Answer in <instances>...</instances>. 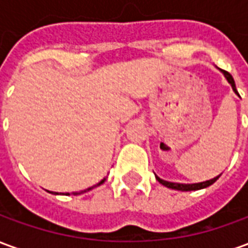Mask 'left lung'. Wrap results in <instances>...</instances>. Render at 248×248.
Segmentation results:
<instances>
[{
	"label": "left lung",
	"mask_w": 248,
	"mask_h": 248,
	"mask_svg": "<svg viewBox=\"0 0 248 248\" xmlns=\"http://www.w3.org/2000/svg\"><path fill=\"white\" fill-rule=\"evenodd\" d=\"M224 74V77H226V79L229 81V83L231 85V87H232V90H234L236 94H238V92H236V87H235V81L234 78H232V76L230 74V73H227V71H222ZM220 177V175H218V177L213 178V179H210V181H206V182H201V183H174V182H167V181H163V179H161L159 177H156V181L161 183V185H163V186L169 187V188H172V190H178V191H195V190H201V188H206V187L211 186L214 182H217V179Z\"/></svg>",
	"instance_id": "obj_1"
}]
</instances>
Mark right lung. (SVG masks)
I'll list each match as a JSON object with an SVG mask.
<instances>
[{"label": "right lung", "instance_id": "add662e5", "mask_svg": "<svg viewBox=\"0 0 248 248\" xmlns=\"http://www.w3.org/2000/svg\"><path fill=\"white\" fill-rule=\"evenodd\" d=\"M105 181H106V178H103L102 181H101V182L98 183V185H95V186H93V187H89V188H86V190H83V191H81V192H73V194H74V195H78V194H82V192L90 191V190H93V188H94V187H97V186H99V185H102V183L105 182ZM54 194H58V192H54ZM66 195H70V194H69V192H66Z\"/></svg>", "mask_w": 248, "mask_h": 248}]
</instances>
